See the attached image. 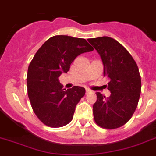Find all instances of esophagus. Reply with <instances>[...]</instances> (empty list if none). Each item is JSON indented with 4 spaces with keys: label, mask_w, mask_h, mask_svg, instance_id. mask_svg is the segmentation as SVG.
<instances>
[{
    "label": "esophagus",
    "mask_w": 156,
    "mask_h": 156,
    "mask_svg": "<svg viewBox=\"0 0 156 156\" xmlns=\"http://www.w3.org/2000/svg\"><path fill=\"white\" fill-rule=\"evenodd\" d=\"M91 93V90H90V89H86V94H89V93Z\"/></svg>",
    "instance_id": "obj_1"
}]
</instances>
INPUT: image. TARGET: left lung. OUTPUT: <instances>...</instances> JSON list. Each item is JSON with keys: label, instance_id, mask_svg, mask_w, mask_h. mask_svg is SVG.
Segmentation results:
<instances>
[{"label": "left lung", "instance_id": "8db88e82", "mask_svg": "<svg viewBox=\"0 0 156 156\" xmlns=\"http://www.w3.org/2000/svg\"><path fill=\"white\" fill-rule=\"evenodd\" d=\"M104 64V76L109 79V97L97 93L93 104L94 120L104 129H117L131 119L137 107L141 79L137 65L119 41L109 37L89 38Z\"/></svg>", "mask_w": 156, "mask_h": 156}]
</instances>
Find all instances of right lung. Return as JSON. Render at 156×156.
<instances>
[{
	"label": "right lung",
	"instance_id": "1",
	"mask_svg": "<svg viewBox=\"0 0 156 156\" xmlns=\"http://www.w3.org/2000/svg\"><path fill=\"white\" fill-rule=\"evenodd\" d=\"M93 50L86 39L67 35L50 37L37 50L28 67L27 84L31 107L44 125L58 128L72 120L86 89L74 86L66 90L59 77L67 73L78 55Z\"/></svg>",
	"mask_w": 156,
	"mask_h": 156
}]
</instances>
